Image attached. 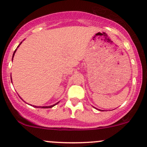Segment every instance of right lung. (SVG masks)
I'll use <instances>...</instances> for the list:
<instances>
[{
	"label": "right lung",
	"mask_w": 147,
	"mask_h": 147,
	"mask_svg": "<svg viewBox=\"0 0 147 147\" xmlns=\"http://www.w3.org/2000/svg\"><path fill=\"white\" fill-rule=\"evenodd\" d=\"M20 44H21V42H20ZM18 45V46H19ZM16 50H15V51H14V53H13V56H14V55H15V53H16ZM11 82H12V81H11ZM55 105H56V104H55ZM55 105H52V106H48V107H40V108H51V107H53V106H55Z\"/></svg>",
	"instance_id": "right-lung-1"
}]
</instances>
